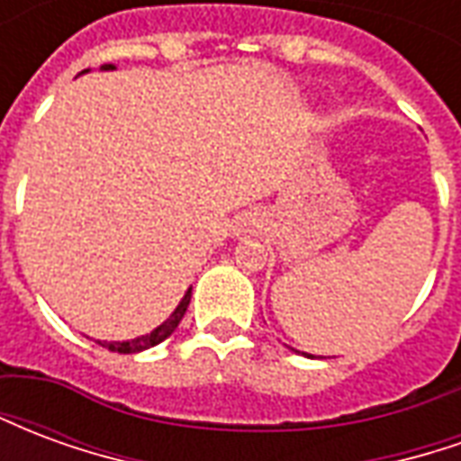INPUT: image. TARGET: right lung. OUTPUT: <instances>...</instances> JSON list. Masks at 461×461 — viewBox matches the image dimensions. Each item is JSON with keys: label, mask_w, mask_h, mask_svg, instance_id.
I'll list each match as a JSON object with an SVG mask.
<instances>
[{"label": "right lung", "mask_w": 461, "mask_h": 461, "mask_svg": "<svg viewBox=\"0 0 461 461\" xmlns=\"http://www.w3.org/2000/svg\"><path fill=\"white\" fill-rule=\"evenodd\" d=\"M105 68H113V66H105ZM190 299H192V289L185 294V299L180 301V306L172 311L170 319L152 330L150 336H140V339H135V340H122V343H105V340H98V346L108 348V350H113V353H140V350H145V348L158 346V343H162V340L170 336L172 330L180 326L182 316H185V311H187V306H190Z\"/></svg>", "instance_id": "right-lung-1"}]
</instances>
